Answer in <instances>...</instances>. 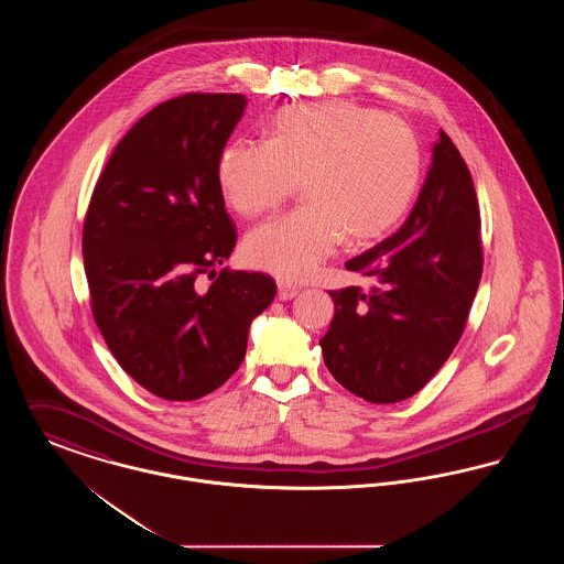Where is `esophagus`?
I'll list each match as a JSON object with an SVG mask.
<instances>
[{"label":"esophagus","mask_w":564,"mask_h":564,"mask_svg":"<svg viewBox=\"0 0 564 564\" xmlns=\"http://www.w3.org/2000/svg\"><path fill=\"white\" fill-rule=\"evenodd\" d=\"M297 295V288L294 285H290V283H279V292H276V297L281 300V302H288V300H292Z\"/></svg>","instance_id":"esophagus-1"}]
</instances>
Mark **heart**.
<instances>
[{"label": "heart", "mask_w": 564, "mask_h": 564, "mask_svg": "<svg viewBox=\"0 0 564 564\" xmlns=\"http://www.w3.org/2000/svg\"><path fill=\"white\" fill-rule=\"evenodd\" d=\"M423 177L416 134L398 118L347 101L281 109L267 143L228 141L215 164L228 209L258 217L300 182L302 209L249 232L242 256L283 281L308 279L347 237L368 245L410 212Z\"/></svg>", "instance_id": "b5f03b06"}]
</instances>
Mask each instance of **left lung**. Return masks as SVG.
<instances>
[{"instance_id": "1", "label": "left lung", "mask_w": 564, "mask_h": 564, "mask_svg": "<svg viewBox=\"0 0 564 564\" xmlns=\"http://www.w3.org/2000/svg\"><path fill=\"white\" fill-rule=\"evenodd\" d=\"M370 292H329L334 319L319 345L332 376L366 402L419 393L444 366L482 276L480 214L471 173L440 131L419 200L402 228L347 262Z\"/></svg>"}]
</instances>
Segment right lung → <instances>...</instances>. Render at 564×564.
Returning a JSON list of instances; mask_svg holds the SVG:
<instances>
[{
  "instance_id": "add662e5",
  "label": "right lung",
  "mask_w": 564,
  "mask_h": 564,
  "mask_svg": "<svg viewBox=\"0 0 564 564\" xmlns=\"http://www.w3.org/2000/svg\"><path fill=\"white\" fill-rule=\"evenodd\" d=\"M247 99L189 93L148 111L95 186L82 253L93 315L111 355L143 389L192 402L239 370L251 322L269 308V274L221 270L237 232L215 164Z\"/></svg>"
}]
</instances>
